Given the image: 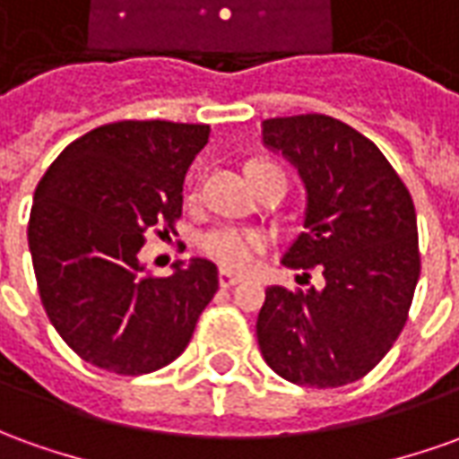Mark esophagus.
Masks as SVG:
<instances>
[{
	"label": "esophagus",
	"instance_id": "esophagus-1",
	"mask_svg": "<svg viewBox=\"0 0 459 459\" xmlns=\"http://www.w3.org/2000/svg\"><path fill=\"white\" fill-rule=\"evenodd\" d=\"M239 282H242V277L235 274V272H227V270L220 272V287H222V290H230V287H235V284Z\"/></svg>",
	"mask_w": 459,
	"mask_h": 459
}]
</instances>
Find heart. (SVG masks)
Wrapping results in <instances>:
<instances>
[{
	"label": "heart",
	"mask_w": 459,
	"mask_h": 459,
	"mask_svg": "<svg viewBox=\"0 0 459 459\" xmlns=\"http://www.w3.org/2000/svg\"><path fill=\"white\" fill-rule=\"evenodd\" d=\"M260 167V164H255ZM270 239L255 230H237V227H217L199 237V249L222 264L227 270H249L262 252L267 249Z\"/></svg>",
	"instance_id": "b5f03b06"
}]
</instances>
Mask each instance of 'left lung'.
I'll use <instances>...</instances> for the list:
<instances>
[{
  "label": "left lung",
  "instance_id": "1",
  "mask_svg": "<svg viewBox=\"0 0 459 459\" xmlns=\"http://www.w3.org/2000/svg\"><path fill=\"white\" fill-rule=\"evenodd\" d=\"M305 185V232L284 252L290 270H320L325 284L267 287L257 317L262 357L302 387H342L390 352L407 322L417 277V214L375 142L327 115L262 122Z\"/></svg>",
  "mask_w": 459,
  "mask_h": 459
}]
</instances>
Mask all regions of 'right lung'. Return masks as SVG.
I'll list each match as a JSON object with an SVG mask.
<instances>
[{
  "instance_id": "obj_1",
  "label": "right lung",
  "mask_w": 459,
  "mask_h": 459,
  "mask_svg": "<svg viewBox=\"0 0 459 459\" xmlns=\"http://www.w3.org/2000/svg\"><path fill=\"white\" fill-rule=\"evenodd\" d=\"M207 139V125H104L74 139L37 185L27 237L39 297L94 368L147 375L169 365L220 287L204 257L177 262L169 277H147L139 262L152 230L175 232L185 175Z\"/></svg>"
}]
</instances>
